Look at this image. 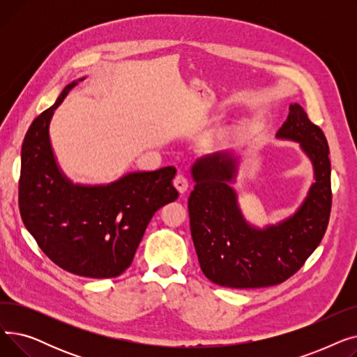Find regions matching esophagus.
Listing matches in <instances>:
<instances>
[{"mask_svg": "<svg viewBox=\"0 0 357 357\" xmlns=\"http://www.w3.org/2000/svg\"><path fill=\"white\" fill-rule=\"evenodd\" d=\"M188 178H186L183 174H178L175 178H174V186L175 188L183 194L186 190H188Z\"/></svg>", "mask_w": 357, "mask_h": 357, "instance_id": "1", "label": "esophagus"}]
</instances>
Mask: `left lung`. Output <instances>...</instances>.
Returning <instances> with one entry per match:
<instances>
[{"label":"left lung","mask_w":357,"mask_h":357,"mask_svg":"<svg viewBox=\"0 0 357 357\" xmlns=\"http://www.w3.org/2000/svg\"><path fill=\"white\" fill-rule=\"evenodd\" d=\"M276 137L299 143L312 163L314 182L301 207L275 226L257 229L243 215L231 188L238 160L229 150L204 156L191 167V236L202 273L217 285L248 289L282 284L324 237L331 211V165L323 130L301 105L291 104Z\"/></svg>","instance_id":"1"}]
</instances>
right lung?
I'll use <instances>...</instances> for the list:
<instances>
[{
	"label": "right lung",
	"instance_id": "1",
	"mask_svg": "<svg viewBox=\"0 0 357 357\" xmlns=\"http://www.w3.org/2000/svg\"><path fill=\"white\" fill-rule=\"evenodd\" d=\"M77 84L66 85L27 130L18 207L26 229L53 264L78 276L116 278L133 261L153 214L178 198L172 185L176 169L131 172L107 185L68 179L56 163L49 124Z\"/></svg>",
	"mask_w": 357,
	"mask_h": 357
}]
</instances>
